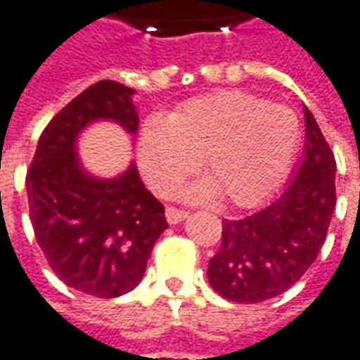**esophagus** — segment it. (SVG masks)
<instances>
[{
    "instance_id": "obj_1",
    "label": "esophagus",
    "mask_w": 360,
    "mask_h": 360,
    "mask_svg": "<svg viewBox=\"0 0 360 360\" xmlns=\"http://www.w3.org/2000/svg\"><path fill=\"white\" fill-rule=\"evenodd\" d=\"M165 215H167V221L170 225H178V223H182L184 219H188V211H182V209L176 207H167Z\"/></svg>"
}]
</instances>
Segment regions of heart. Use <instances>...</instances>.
Segmentation results:
<instances>
[{"label":"heart","mask_w":360,"mask_h":360,"mask_svg":"<svg viewBox=\"0 0 360 360\" xmlns=\"http://www.w3.org/2000/svg\"><path fill=\"white\" fill-rule=\"evenodd\" d=\"M300 143L295 112L240 91L184 103L168 120L149 118L137 139V162L159 195H174L201 165L211 178L188 190L193 201L225 200L252 207L277 190Z\"/></svg>","instance_id":"heart-1"}]
</instances>
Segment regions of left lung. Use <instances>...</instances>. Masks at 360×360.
Returning a JSON list of instances; mask_svg holds the SVG:
<instances>
[{
  "label": "left lung",
  "instance_id": "obj_1",
  "mask_svg": "<svg viewBox=\"0 0 360 360\" xmlns=\"http://www.w3.org/2000/svg\"><path fill=\"white\" fill-rule=\"evenodd\" d=\"M304 155L283 192L250 217L223 221L209 259L211 287L233 302H262L292 287L314 264L335 207V159L304 106Z\"/></svg>",
  "mask_w": 360,
  "mask_h": 360
}]
</instances>
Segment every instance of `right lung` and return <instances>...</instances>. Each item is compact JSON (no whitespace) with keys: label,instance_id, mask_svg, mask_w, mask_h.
Listing matches in <instances>:
<instances>
[{"label":"right lung","instance_id":"right-lung-1","mask_svg":"<svg viewBox=\"0 0 360 360\" xmlns=\"http://www.w3.org/2000/svg\"><path fill=\"white\" fill-rule=\"evenodd\" d=\"M134 94L116 81L85 89L46 126L27 174L38 246L53 274L91 297L114 298L135 289L168 229L165 207L143 186L135 162L122 174L98 178L77 155L79 135L94 122L137 134Z\"/></svg>","mask_w":360,"mask_h":360}]
</instances>
